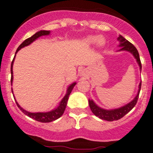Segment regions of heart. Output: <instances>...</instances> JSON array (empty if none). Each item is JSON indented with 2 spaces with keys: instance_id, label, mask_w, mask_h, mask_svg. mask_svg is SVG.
<instances>
[{
  "instance_id": "obj_1",
  "label": "heart",
  "mask_w": 153,
  "mask_h": 153,
  "mask_svg": "<svg viewBox=\"0 0 153 153\" xmlns=\"http://www.w3.org/2000/svg\"><path fill=\"white\" fill-rule=\"evenodd\" d=\"M97 41V37H94V36H89V37H88L86 39H85V42L88 44L94 43V42H96ZM99 43H100V45H102L103 41L102 40L99 41Z\"/></svg>"
}]
</instances>
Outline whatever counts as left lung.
Instances as JSON below:
<instances>
[{"mask_svg":"<svg viewBox=\"0 0 153 153\" xmlns=\"http://www.w3.org/2000/svg\"><path fill=\"white\" fill-rule=\"evenodd\" d=\"M118 40L120 41V45L119 46L121 47V49H120V51H128L131 53L133 55V56L135 57V59H137V63H138L139 66H140V69H142V65L141 62H140V55H139L138 51L136 49L134 46L131 42H130L128 40H126L125 38H123L122 36H120L118 37ZM140 89H141V82L140 83L139 85V91L138 93H137V96L134 97L132 101H130V103H128L126 105L123 106V107L117 108V109H113V110H105L103 109L101 107H98L95 103L92 100H89V106H90V108L91 110L92 113H93L95 116L98 117L100 119L104 120L107 121H114V120H120V118H122L123 117H124L127 113L130 112L132 109H133L134 106L137 104V100L139 98V94H140Z\"/></svg>","mask_w":153,"mask_h":153,"instance_id":"8db88e82","label":"left lung"}]
</instances>
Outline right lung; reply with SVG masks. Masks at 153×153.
Returning <instances> with one entry per match:
<instances>
[{
    "instance_id": "add662e5",
    "label": "right lung",
    "mask_w": 153,
    "mask_h": 153,
    "mask_svg": "<svg viewBox=\"0 0 153 153\" xmlns=\"http://www.w3.org/2000/svg\"><path fill=\"white\" fill-rule=\"evenodd\" d=\"M49 33H50V31H48V30H40V31H39V32L36 33L34 35H33L31 37H30V38L27 39L26 40H24L21 44H20V46L17 48V49H16V53H17V52H18L20 49H22V48L25 47V46H29V45L32 43L34 40H36L37 38H39V37L42 36L49 35ZM14 59H15V56H14V58H13V61H12V62H11V67H10V72H11V79H10V82H11V85H12V82H13V61H14ZM75 85H76V83H75V82H74V83H72L71 85H69V87H68V89H67L66 94L65 95V97H63L62 100H61V102H60L59 107H58L57 108H56V109L53 110V111H49V112L30 113V112H28V111H25L24 109H23V108H22V107L19 105L18 103L16 101V105H17V107L20 108V111H21L23 114H26L27 116H28L29 117L33 118V119H34L35 120L39 121V122H42V123H49V122H52V121L56 120H57L58 118H59L62 115L63 113H64V111H65V107H66L68 97H69L70 94H71V91H72V89H73V88L75 87ZM11 91H12V92H13L12 88H11ZM14 99H15V97H14Z\"/></svg>"
}]
</instances>
